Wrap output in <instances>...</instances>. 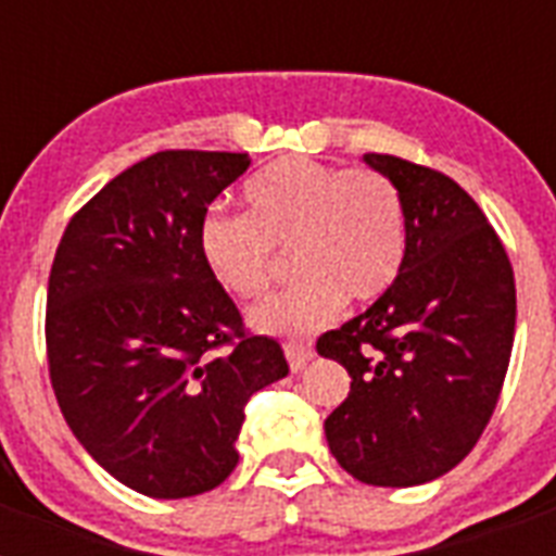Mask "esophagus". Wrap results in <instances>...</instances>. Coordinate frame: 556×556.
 I'll use <instances>...</instances> for the list:
<instances>
[{
    "label": "esophagus",
    "instance_id": "1",
    "mask_svg": "<svg viewBox=\"0 0 556 556\" xmlns=\"http://www.w3.org/2000/svg\"><path fill=\"white\" fill-rule=\"evenodd\" d=\"M286 357H288V366H291V371H303L305 364L314 357V349L308 346V343H286Z\"/></svg>",
    "mask_w": 556,
    "mask_h": 556
}]
</instances>
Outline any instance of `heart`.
Wrapping results in <instances>:
<instances>
[{
  "instance_id": "b5f03b06",
  "label": "heart",
  "mask_w": 556,
  "mask_h": 556,
  "mask_svg": "<svg viewBox=\"0 0 556 556\" xmlns=\"http://www.w3.org/2000/svg\"><path fill=\"white\" fill-rule=\"evenodd\" d=\"M242 213L207 210L199 253L222 291L251 300L291 248L294 286L251 312L253 329L305 338L329 323L343 296L369 303L395 282L406 253V213L397 187L369 167L282 159L248 178Z\"/></svg>"
}]
</instances>
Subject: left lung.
<instances>
[{
    "instance_id": "1",
    "label": "left lung",
    "mask_w": 556,
    "mask_h": 556,
    "mask_svg": "<svg viewBox=\"0 0 556 556\" xmlns=\"http://www.w3.org/2000/svg\"><path fill=\"white\" fill-rule=\"evenodd\" d=\"M364 161L401 192L406 253L364 314L317 340L352 375L326 441L361 482L413 488L453 470L491 421L514 349L517 286L505 244L453 178L397 155Z\"/></svg>"
}]
</instances>
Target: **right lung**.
I'll return each instance as SVG.
<instances>
[{
    "instance_id": "right-lung-1",
    "label": "right lung",
    "mask_w": 556,
    "mask_h": 556,
    "mask_svg": "<svg viewBox=\"0 0 556 556\" xmlns=\"http://www.w3.org/2000/svg\"><path fill=\"white\" fill-rule=\"evenodd\" d=\"M248 167V152H155L86 201L54 253L56 404L86 453L152 500L225 482L244 406L288 375L282 346L244 329L199 253L210 201Z\"/></svg>"
}]
</instances>
